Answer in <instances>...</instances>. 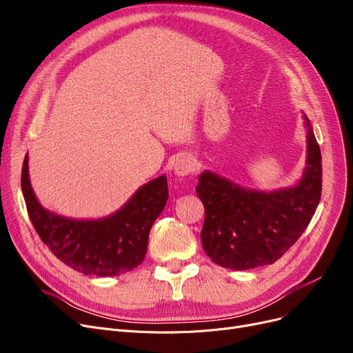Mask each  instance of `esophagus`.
<instances>
[{
	"label": "esophagus",
	"instance_id": "34e87169",
	"mask_svg": "<svg viewBox=\"0 0 353 353\" xmlns=\"http://www.w3.org/2000/svg\"><path fill=\"white\" fill-rule=\"evenodd\" d=\"M194 172V159L190 154L180 156L174 163V173L179 176H188Z\"/></svg>",
	"mask_w": 353,
	"mask_h": 353
}]
</instances>
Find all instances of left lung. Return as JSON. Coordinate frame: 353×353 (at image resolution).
Listing matches in <instances>:
<instances>
[{
  "instance_id": "left-lung-1",
  "label": "left lung",
  "mask_w": 353,
  "mask_h": 353,
  "mask_svg": "<svg viewBox=\"0 0 353 353\" xmlns=\"http://www.w3.org/2000/svg\"><path fill=\"white\" fill-rule=\"evenodd\" d=\"M307 124V165L294 188L262 193L205 172L196 193L205 205L201 245L219 266L246 270L274 263L305 232L322 194V156Z\"/></svg>"
}]
</instances>
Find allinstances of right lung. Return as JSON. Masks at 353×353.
<instances>
[{
    "label": "right lung",
    "instance_id": "1",
    "mask_svg": "<svg viewBox=\"0 0 353 353\" xmlns=\"http://www.w3.org/2000/svg\"><path fill=\"white\" fill-rule=\"evenodd\" d=\"M21 189L31 223L54 256L84 274L119 276L137 268L145 256L148 233L169 199L167 179L144 184L117 213L100 220H71L46 210L28 180V157Z\"/></svg>",
    "mask_w": 353,
    "mask_h": 353
}]
</instances>
